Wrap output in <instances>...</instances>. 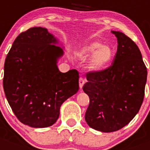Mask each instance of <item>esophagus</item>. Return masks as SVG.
Returning <instances> with one entry per match:
<instances>
[{"instance_id":"obj_1","label":"esophagus","mask_w":150,"mask_h":150,"mask_svg":"<svg viewBox=\"0 0 150 150\" xmlns=\"http://www.w3.org/2000/svg\"><path fill=\"white\" fill-rule=\"evenodd\" d=\"M85 82H86V80H85L82 77H80L79 79V88H82V86H83V85L85 84Z\"/></svg>"}]
</instances>
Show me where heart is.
Returning <instances> with one entry per match:
<instances>
[{
    "label": "heart",
    "instance_id": "b5f03b06",
    "mask_svg": "<svg viewBox=\"0 0 150 150\" xmlns=\"http://www.w3.org/2000/svg\"><path fill=\"white\" fill-rule=\"evenodd\" d=\"M80 55L84 58L92 57L90 62V68L93 71H101L108 68L114 58V50L107 45L100 42H92L82 47Z\"/></svg>",
    "mask_w": 150,
    "mask_h": 150
}]
</instances>
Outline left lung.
I'll return each instance as SVG.
<instances>
[{
  "mask_svg": "<svg viewBox=\"0 0 150 150\" xmlns=\"http://www.w3.org/2000/svg\"><path fill=\"white\" fill-rule=\"evenodd\" d=\"M112 32L118 43L112 65L88 72L82 87L90 99L85 119L90 127L103 132L120 129L139 112L147 77L137 45L123 33Z\"/></svg>",
  "mask_w": 150,
  "mask_h": 150,
  "instance_id": "left-lung-1",
  "label": "left lung"
}]
</instances>
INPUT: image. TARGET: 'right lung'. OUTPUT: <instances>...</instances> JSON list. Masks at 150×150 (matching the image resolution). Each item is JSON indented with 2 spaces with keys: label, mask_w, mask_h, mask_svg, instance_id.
Returning <instances> with one entry per match:
<instances>
[{
  "label": "right lung",
  "mask_w": 150,
  "mask_h": 150,
  "mask_svg": "<svg viewBox=\"0 0 150 150\" xmlns=\"http://www.w3.org/2000/svg\"><path fill=\"white\" fill-rule=\"evenodd\" d=\"M43 27H32L14 41L4 63V90L16 117L34 128L56 123L62 104L79 90V72L59 71L63 50Z\"/></svg>",
  "instance_id": "obj_1"
}]
</instances>
